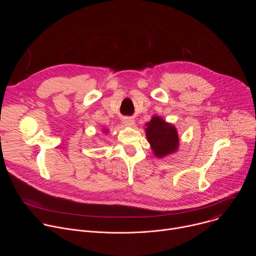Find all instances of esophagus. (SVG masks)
<instances>
[{
  "label": "esophagus",
  "instance_id": "1",
  "mask_svg": "<svg viewBox=\"0 0 256 256\" xmlns=\"http://www.w3.org/2000/svg\"><path fill=\"white\" fill-rule=\"evenodd\" d=\"M122 124H124V126H132L134 124V120H132V118H124L122 120Z\"/></svg>",
  "mask_w": 256,
  "mask_h": 256
}]
</instances>
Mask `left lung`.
<instances>
[{
    "instance_id": "left-lung-1",
    "label": "left lung",
    "mask_w": 256,
    "mask_h": 256,
    "mask_svg": "<svg viewBox=\"0 0 256 256\" xmlns=\"http://www.w3.org/2000/svg\"><path fill=\"white\" fill-rule=\"evenodd\" d=\"M146 136L157 158H163L177 151L179 138L174 126L155 116L146 124Z\"/></svg>"
}]
</instances>
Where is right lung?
Here are the masks:
<instances>
[{"instance_id":"add662e5","label":"right lung","mask_w":256,"mask_h":256,"mask_svg":"<svg viewBox=\"0 0 256 256\" xmlns=\"http://www.w3.org/2000/svg\"><path fill=\"white\" fill-rule=\"evenodd\" d=\"M103 132H105V134H106V132H107V130H103Z\"/></svg>"}]
</instances>
